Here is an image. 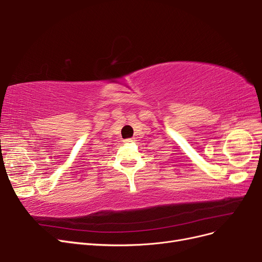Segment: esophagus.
Wrapping results in <instances>:
<instances>
[{
    "label": "esophagus",
    "instance_id": "34e87169",
    "mask_svg": "<svg viewBox=\"0 0 262 262\" xmlns=\"http://www.w3.org/2000/svg\"><path fill=\"white\" fill-rule=\"evenodd\" d=\"M124 142H133V139H125Z\"/></svg>",
    "mask_w": 262,
    "mask_h": 262
}]
</instances>
